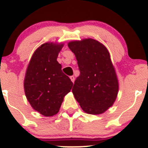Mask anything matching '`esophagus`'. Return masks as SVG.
Wrapping results in <instances>:
<instances>
[{"label":"esophagus","instance_id":"34e87169","mask_svg":"<svg viewBox=\"0 0 148 148\" xmlns=\"http://www.w3.org/2000/svg\"><path fill=\"white\" fill-rule=\"evenodd\" d=\"M70 79H71V81L72 82H74V80H75V78H74V76H71V77H70Z\"/></svg>","mask_w":148,"mask_h":148}]
</instances>
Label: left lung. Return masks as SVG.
I'll return each instance as SVG.
<instances>
[{"label":"left lung","mask_w":148,"mask_h":148,"mask_svg":"<svg viewBox=\"0 0 148 148\" xmlns=\"http://www.w3.org/2000/svg\"><path fill=\"white\" fill-rule=\"evenodd\" d=\"M68 46L75 54L80 71L72 88L74 97L86 113L102 114L114 104L119 89L110 53L92 38L71 41Z\"/></svg>","instance_id":"1"}]
</instances>
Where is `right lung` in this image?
<instances>
[{
    "instance_id": "1",
    "label": "right lung",
    "mask_w": 148,
    "mask_h": 148,
    "mask_svg": "<svg viewBox=\"0 0 148 148\" xmlns=\"http://www.w3.org/2000/svg\"><path fill=\"white\" fill-rule=\"evenodd\" d=\"M63 46L49 42L39 46L31 57L25 76L28 101L36 111L46 117L59 112L64 97L73 86L56 60Z\"/></svg>"
}]
</instances>
